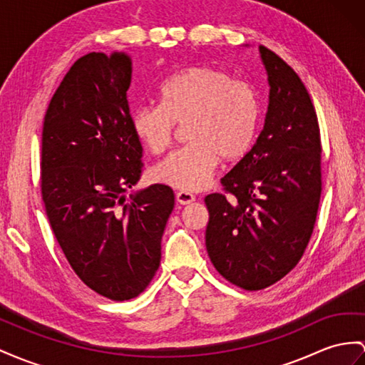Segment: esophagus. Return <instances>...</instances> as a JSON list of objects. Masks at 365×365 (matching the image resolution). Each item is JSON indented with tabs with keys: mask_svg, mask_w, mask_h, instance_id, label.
<instances>
[{
	"mask_svg": "<svg viewBox=\"0 0 365 365\" xmlns=\"http://www.w3.org/2000/svg\"><path fill=\"white\" fill-rule=\"evenodd\" d=\"M175 200L179 205H190L195 200V195L191 192H186V191H180L175 194Z\"/></svg>",
	"mask_w": 365,
	"mask_h": 365,
	"instance_id": "esophagus-1",
	"label": "esophagus"
}]
</instances>
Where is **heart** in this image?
I'll use <instances>...</instances> for the list:
<instances>
[{
  "mask_svg": "<svg viewBox=\"0 0 365 365\" xmlns=\"http://www.w3.org/2000/svg\"><path fill=\"white\" fill-rule=\"evenodd\" d=\"M160 106H140L133 129L149 153L158 155L173 145L174 125L182 126L180 151L154 166V180L182 191L208 186L219 158L237 160L253 142L260 108L247 83L210 66L177 72L158 92Z\"/></svg>",
  "mask_w": 365,
  "mask_h": 365,
  "instance_id": "obj_1",
  "label": "heart"
}]
</instances>
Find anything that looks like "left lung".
I'll use <instances>...</instances> for the list:
<instances>
[{
	"label": "left lung",
	"instance_id": "left-lung-1",
	"mask_svg": "<svg viewBox=\"0 0 365 365\" xmlns=\"http://www.w3.org/2000/svg\"><path fill=\"white\" fill-rule=\"evenodd\" d=\"M269 85L264 129L223 177L225 194L205 197V244L217 272L244 289L276 284L301 260L319 208L321 134L297 73L259 46Z\"/></svg>",
	"mask_w": 365,
	"mask_h": 365
}]
</instances>
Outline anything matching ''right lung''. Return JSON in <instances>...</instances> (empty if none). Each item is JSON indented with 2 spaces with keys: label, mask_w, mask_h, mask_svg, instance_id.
Masks as SVG:
<instances>
[{
  "label": "right lung",
  "mask_w": 365,
  "mask_h": 365,
  "mask_svg": "<svg viewBox=\"0 0 365 365\" xmlns=\"http://www.w3.org/2000/svg\"><path fill=\"white\" fill-rule=\"evenodd\" d=\"M125 52L78 58L46 110L41 192L55 237L76 274L112 301L138 296L162 259L174 192L151 185L126 195L142 174V145L126 92Z\"/></svg>",
  "instance_id": "1"
}]
</instances>
